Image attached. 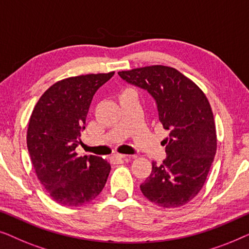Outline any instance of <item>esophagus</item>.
<instances>
[{
	"mask_svg": "<svg viewBox=\"0 0 249 249\" xmlns=\"http://www.w3.org/2000/svg\"><path fill=\"white\" fill-rule=\"evenodd\" d=\"M125 158V155L124 154H114L113 156H111V161L117 163L119 161H121V160H124Z\"/></svg>",
	"mask_w": 249,
	"mask_h": 249,
	"instance_id": "esophagus-1",
	"label": "esophagus"
}]
</instances>
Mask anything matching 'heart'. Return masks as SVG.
Wrapping results in <instances>:
<instances>
[{"label":"heart","instance_id":"obj_1","mask_svg":"<svg viewBox=\"0 0 249 249\" xmlns=\"http://www.w3.org/2000/svg\"><path fill=\"white\" fill-rule=\"evenodd\" d=\"M128 91H132V90H131V89H124V90H122V91H121V94H124V93H128ZM121 94H120V95H121Z\"/></svg>","mask_w":249,"mask_h":249}]
</instances>
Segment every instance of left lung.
<instances>
[{
  "label": "left lung",
  "instance_id": "left-lung-1",
  "mask_svg": "<svg viewBox=\"0 0 249 249\" xmlns=\"http://www.w3.org/2000/svg\"><path fill=\"white\" fill-rule=\"evenodd\" d=\"M127 83L147 90L158 105L159 119L170 131L166 159L152 163L141 185L146 198L165 209L189 203L203 188L216 153V130L203 90L175 68L149 66L119 71Z\"/></svg>",
  "mask_w": 249,
  "mask_h": 249
}]
</instances>
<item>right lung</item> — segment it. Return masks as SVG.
I'll list each match as a JSON object with an SVG mask.
<instances>
[{"instance_id":"1","label":"right lung","mask_w":249,"mask_h":249,"mask_svg":"<svg viewBox=\"0 0 249 249\" xmlns=\"http://www.w3.org/2000/svg\"><path fill=\"white\" fill-rule=\"evenodd\" d=\"M114 74H81L60 80L34 107L27 147L36 176L51 198L64 206L84 205L100 195L111 165L98 156H78L80 132L94 94Z\"/></svg>"}]
</instances>
